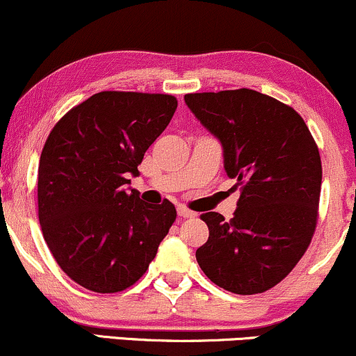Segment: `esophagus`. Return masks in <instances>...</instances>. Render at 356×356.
Wrapping results in <instances>:
<instances>
[{"instance_id": "1", "label": "esophagus", "mask_w": 356, "mask_h": 356, "mask_svg": "<svg viewBox=\"0 0 356 356\" xmlns=\"http://www.w3.org/2000/svg\"><path fill=\"white\" fill-rule=\"evenodd\" d=\"M177 214H179V218L181 219H187V218H194L195 216V212H192V211H189L187 209V207H177Z\"/></svg>"}]
</instances>
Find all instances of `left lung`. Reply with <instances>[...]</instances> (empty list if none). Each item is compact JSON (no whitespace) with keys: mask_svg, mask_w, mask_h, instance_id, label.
Wrapping results in <instances>:
<instances>
[{"mask_svg":"<svg viewBox=\"0 0 356 356\" xmlns=\"http://www.w3.org/2000/svg\"><path fill=\"white\" fill-rule=\"evenodd\" d=\"M184 100L220 140L224 169L241 186L232 219L219 212L201 216L209 239L195 259L204 275L227 291H268L293 271L316 229V142L295 108L256 90L187 93Z\"/></svg>","mask_w":356,"mask_h":356,"instance_id":"left-lung-1","label":"left lung"}]
</instances>
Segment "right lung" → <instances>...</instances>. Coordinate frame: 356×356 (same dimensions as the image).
<instances>
[{"instance_id": "add662e5", "label": "right lung", "mask_w": 356, "mask_h": 356, "mask_svg": "<svg viewBox=\"0 0 356 356\" xmlns=\"http://www.w3.org/2000/svg\"><path fill=\"white\" fill-rule=\"evenodd\" d=\"M167 93L100 92L68 110L44 142L38 219L61 271L95 293L136 284L174 224V204H149L124 189L169 125Z\"/></svg>"}]
</instances>
